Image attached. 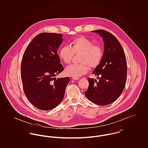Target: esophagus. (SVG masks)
Listing matches in <instances>:
<instances>
[{"label": "esophagus", "mask_w": 148, "mask_h": 148, "mask_svg": "<svg viewBox=\"0 0 148 148\" xmlns=\"http://www.w3.org/2000/svg\"><path fill=\"white\" fill-rule=\"evenodd\" d=\"M72 79H73V80H79V77H72Z\"/></svg>", "instance_id": "esophagus-1"}]
</instances>
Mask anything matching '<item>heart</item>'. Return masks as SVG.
I'll use <instances>...</instances> for the list:
<instances>
[{"label":"heart","mask_w":148,"mask_h":148,"mask_svg":"<svg viewBox=\"0 0 148 148\" xmlns=\"http://www.w3.org/2000/svg\"><path fill=\"white\" fill-rule=\"evenodd\" d=\"M79 53V62L80 63L73 64L65 69V74L68 75L78 77L84 74L89 71V66L94 68L100 63L103 57L101 48L94 45L90 39L80 36L70 42V48L62 47L58 51L60 59L66 64L71 63L75 54Z\"/></svg>","instance_id":"1"}]
</instances>
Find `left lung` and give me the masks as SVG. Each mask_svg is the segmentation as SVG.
I'll return each instance as SVG.
<instances>
[{"mask_svg":"<svg viewBox=\"0 0 148 148\" xmlns=\"http://www.w3.org/2000/svg\"><path fill=\"white\" fill-rule=\"evenodd\" d=\"M92 32L102 37L104 49L100 63L92 72L99 80L88 77L89 86L85 95L95 104L107 106L118 98L125 88L127 59L121 45L112 33L101 29Z\"/></svg>","mask_w":148,"mask_h":148,"instance_id":"left-lung-1","label":"left lung"}]
</instances>
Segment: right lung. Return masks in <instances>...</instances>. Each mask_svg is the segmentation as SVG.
I'll return each instance as SVG.
<instances>
[{
    "mask_svg": "<svg viewBox=\"0 0 148 148\" xmlns=\"http://www.w3.org/2000/svg\"><path fill=\"white\" fill-rule=\"evenodd\" d=\"M62 34L42 33L29 43L22 58L21 81L29 101L42 110H50L63 100L70 77L57 78L64 70L57 50Z\"/></svg>",
    "mask_w": 148,
    "mask_h": 148,
    "instance_id": "right-lung-1",
    "label": "right lung"
}]
</instances>
